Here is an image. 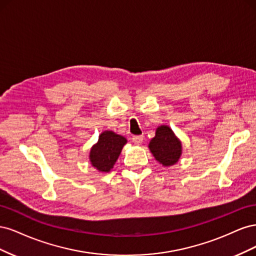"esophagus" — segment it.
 <instances>
[{
  "label": "esophagus",
  "mask_w": 256,
  "mask_h": 256,
  "mask_svg": "<svg viewBox=\"0 0 256 256\" xmlns=\"http://www.w3.org/2000/svg\"><path fill=\"white\" fill-rule=\"evenodd\" d=\"M132 141L134 144L140 145L143 142V136H132Z\"/></svg>",
  "instance_id": "esophagus-1"
}]
</instances>
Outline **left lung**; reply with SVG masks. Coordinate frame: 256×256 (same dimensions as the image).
<instances>
[{
  "instance_id": "left-lung-1",
  "label": "left lung",
  "mask_w": 256,
  "mask_h": 256,
  "mask_svg": "<svg viewBox=\"0 0 256 256\" xmlns=\"http://www.w3.org/2000/svg\"><path fill=\"white\" fill-rule=\"evenodd\" d=\"M148 147L154 159L164 166L175 164L182 156V142L166 125L156 129V136L150 140Z\"/></svg>"
}]
</instances>
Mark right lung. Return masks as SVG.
Returning <instances> with one entry per match:
<instances>
[{
	"label": "right lung",
	"instance_id": "obj_1",
	"mask_svg": "<svg viewBox=\"0 0 256 256\" xmlns=\"http://www.w3.org/2000/svg\"><path fill=\"white\" fill-rule=\"evenodd\" d=\"M126 143V138L122 136L116 134L113 131H104L99 136L98 142L90 148L92 166L99 172H110Z\"/></svg>",
	"mask_w": 256,
	"mask_h": 256
}]
</instances>
